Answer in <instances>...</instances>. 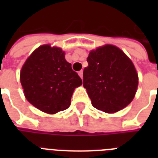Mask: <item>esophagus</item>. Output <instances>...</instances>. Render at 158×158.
<instances>
[{"instance_id":"34e87169","label":"esophagus","mask_w":158,"mask_h":158,"mask_svg":"<svg viewBox=\"0 0 158 158\" xmlns=\"http://www.w3.org/2000/svg\"><path fill=\"white\" fill-rule=\"evenodd\" d=\"M78 74H79V75L80 76V78H81V79H83V70H80V71H79V73H78Z\"/></svg>"}]
</instances>
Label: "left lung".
I'll return each mask as SVG.
<instances>
[{
    "instance_id": "8db88e82",
    "label": "left lung",
    "mask_w": 158,
    "mask_h": 158,
    "mask_svg": "<svg viewBox=\"0 0 158 158\" xmlns=\"http://www.w3.org/2000/svg\"><path fill=\"white\" fill-rule=\"evenodd\" d=\"M84 69V87L98 110L114 113L132 102L139 78L135 65L118 48L106 45L91 51Z\"/></svg>"
}]
</instances>
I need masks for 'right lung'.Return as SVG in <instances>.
<instances>
[{"instance_id":"obj_1","label":"right lung","mask_w":158,"mask_h":158,"mask_svg":"<svg viewBox=\"0 0 158 158\" xmlns=\"http://www.w3.org/2000/svg\"><path fill=\"white\" fill-rule=\"evenodd\" d=\"M20 82L27 100L49 114L69 107L74 89L82 84L80 77L64 59V52L50 45L41 46L27 59Z\"/></svg>"}]
</instances>
